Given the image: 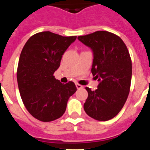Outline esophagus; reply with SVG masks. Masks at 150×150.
Listing matches in <instances>:
<instances>
[{"mask_svg": "<svg viewBox=\"0 0 150 150\" xmlns=\"http://www.w3.org/2000/svg\"><path fill=\"white\" fill-rule=\"evenodd\" d=\"M76 88H77V89H80V88H82L83 87V86L78 84V83H76Z\"/></svg>", "mask_w": 150, "mask_h": 150, "instance_id": "esophagus-1", "label": "esophagus"}]
</instances>
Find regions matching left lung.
<instances>
[{"mask_svg":"<svg viewBox=\"0 0 150 150\" xmlns=\"http://www.w3.org/2000/svg\"><path fill=\"white\" fill-rule=\"evenodd\" d=\"M78 40L93 52L91 73L99 84L88 98L84 110L90 117L107 121L120 112L128 98L132 74V60L122 40L112 33L98 30Z\"/></svg>","mask_w":150,"mask_h":150,"instance_id":"left-lung-1","label":"left lung"}]
</instances>
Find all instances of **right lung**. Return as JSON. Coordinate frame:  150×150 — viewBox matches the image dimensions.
I'll list each match as a JSON object with an SVG mask.
<instances>
[{
  "label": "right lung",
  "instance_id": "add662e5",
  "mask_svg": "<svg viewBox=\"0 0 150 150\" xmlns=\"http://www.w3.org/2000/svg\"><path fill=\"white\" fill-rule=\"evenodd\" d=\"M76 39L43 31L30 37L22 49L17 69L18 89L26 109L40 121L60 118L69 98L76 92L74 83L62 84L53 76L63 54Z\"/></svg>",
  "mask_w": 150,
  "mask_h": 150
}]
</instances>
